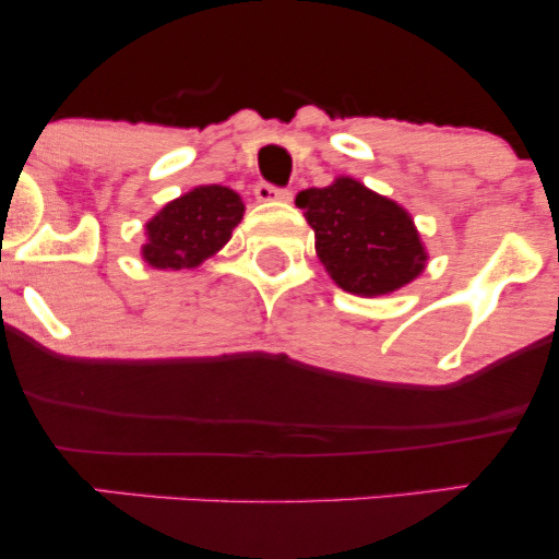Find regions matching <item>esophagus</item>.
<instances>
[{"label": "esophagus", "mask_w": 559, "mask_h": 559, "mask_svg": "<svg viewBox=\"0 0 559 559\" xmlns=\"http://www.w3.org/2000/svg\"><path fill=\"white\" fill-rule=\"evenodd\" d=\"M254 197H258L260 202H292V191L278 189V186H271L265 181L254 186Z\"/></svg>", "instance_id": "1"}]
</instances>
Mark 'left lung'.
I'll list each match as a JSON object with an SVG mask.
<instances>
[{"label":"left lung","mask_w":559,"mask_h":559,"mask_svg":"<svg viewBox=\"0 0 559 559\" xmlns=\"http://www.w3.org/2000/svg\"><path fill=\"white\" fill-rule=\"evenodd\" d=\"M297 207L316 230L320 262L344 292L381 297L426 267V247L407 210L355 178L299 191Z\"/></svg>","instance_id":"8db88e82"}]
</instances>
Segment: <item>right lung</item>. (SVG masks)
Wrapping results in <instances>:
<instances>
[{"label":"right lung","mask_w":559,"mask_h":559,"mask_svg":"<svg viewBox=\"0 0 559 559\" xmlns=\"http://www.w3.org/2000/svg\"><path fill=\"white\" fill-rule=\"evenodd\" d=\"M243 217V202L228 186H197L165 204L146 223L141 258L157 271L197 267L226 247Z\"/></svg>","instance_id":"right-lung-1"}]
</instances>
